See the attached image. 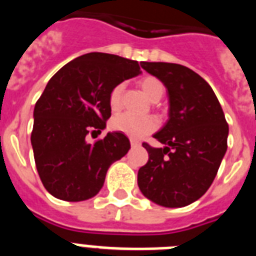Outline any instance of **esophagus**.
Masks as SVG:
<instances>
[{
    "mask_svg": "<svg viewBox=\"0 0 256 256\" xmlns=\"http://www.w3.org/2000/svg\"><path fill=\"white\" fill-rule=\"evenodd\" d=\"M130 146H132V148H140V146H141V142H140L138 140L130 138Z\"/></svg>",
    "mask_w": 256,
    "mask_h": 256,
    "instance_id": "esophagus-1",
    "label": "esophagus"
}]
</instances>
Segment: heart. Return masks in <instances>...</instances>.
Masks as SVG:
<instances>
[{"mask_svg": "<svg viewBox=\"0 0 256 256\" xmlns=\"http://www.w3.org/2000/svg\"><path fill=\"white\" fill-rule=\"evenodd\" d=\"M140 86L144 94L148 96V100L152 102L159 101L165 94V87L159 79L155 76H144L140 80ZM124 84L118 83L112 88L108 94V105L112 112H116L120 108L122 96H123ZM112 128L116 132L132 137V138H142L146 134H150L158 128V120L155 118L148 116H134L132 114L116 115L112 120Z\"/></svg>", "mask_w": 256, "mask_h": 256, "instance_id": "obj_1", "label": "heart"}]
</instances>
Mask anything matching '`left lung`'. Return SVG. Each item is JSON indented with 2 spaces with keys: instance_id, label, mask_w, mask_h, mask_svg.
<instances>
[{
  "instance_id": "8db88e82",
  "label": "left lung",
  "mask_w": 256,
  "mask_h": 256,
  "mask_svg": "<svg viewBox=\"0 0 256 256\" xmlns=\"http://www.w3.org/2000/svg\"><path fill=\"white\" fill-rule=\"evenodd\" d=\"M168 90L169 119L154 134L165 144L144 142L148 162L138 170L144 198L165 208H182L204 195L216 178L227 151L228 124L224 112L204 78L172 62L141 64Z\"/></svg>"
}]
</instances>
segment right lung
Masks as SVG:
<instances>
[{
    "label": "right lung",
    "instance_id": "obj_1",
    "mask_svg": "<svg viewBox=\"0 0 256 256\" xmlns=\"http://www.w3.org/2000/svg\"><path fill=\"white\" fill-rule=\"evenodd\" d=\"M141 73L138 62L112 54L90 52L52 76L34 106L30 141L44 188L56 198L83 201L98 194L110 165L130 148L120 132L88 144L112 116L108 94Z\"/></svg>",
    "mask_w": 256,
    "mask_h": 256
}]
</instances>
